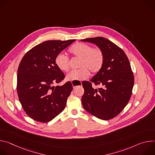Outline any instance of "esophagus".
<instances>
[{"mask_svg":"<svg viewBox=\"0 0 155 155\" xmlns=\"http://www.w3.org/2000/svg\"><path fill=\"white\" fill-rule=\"evenodd\" d=\"M80 83H81V82H80ZM72 86H73V87H74V88H75V87H76V86H75V84H74V83H72Z\"/></svg>","mask_w":155,"mask_h":155,"instance_id":"esophagus-1","label":"esophagus"}]
</instances>
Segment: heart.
Masks as SVG:
<instances>
[{
    "mask_svg": "<svg viewBox=\"0 0 155 155\" xmlns=\"http://www.w3.org/2000/svg\"><path fill=\"white\" fill-rule=\"evenodd\" d=\"M69 52L75 58H80L79 69L72 71L68 75V80H80L87 78L91 71L93 74L99 72L104 63L103 51L97 48H93L88 44L78 42L74 45ZM57 68L63 72H68L70 68V59L64 53L58 54L55 58Z\"/></svg>",
    "mask_w": 155,
    "mask_h": 155,
    "instance_id": "obj_1",
    "label": "heart"
}]
</instances>
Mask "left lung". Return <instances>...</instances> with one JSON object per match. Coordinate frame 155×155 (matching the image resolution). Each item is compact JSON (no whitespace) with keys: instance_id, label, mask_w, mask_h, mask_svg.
<instances>
[{"instance_id":"1","label":"left lung","mask_w":155,"mask_h":155,"mask_svg":"<svg viewBox=\"0 0 155 155\" xmlns=\"http://www.w3.org/2000/svg\"><path fill=\"white\" fill-rule=\"evenodd\" d=\"M81 41L96 44L104 54L101 70L90 81L82 82L83 107L97 118L112 119L121 112L132 95L134 77L129 61L121 48L105 38L97 37ZM92 83L101 87L96 89Z\"/></svg>"}]
</instances>
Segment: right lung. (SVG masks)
<instances>
[{"instance_id":"right-lung-1","label":"right lung","mask_w":155,"mask_h":155,"mask_svg":"<svg viewBox=\"0 0 155 155\" xmlns=\"http://www.w3.org/2000/svg\"><path fill=\"white\" fill-rule=\"evenodd\" d=\"M75 41H43L22 58L18 69L17 93L25 112L34 120L48 123L65 108L73 87L69 81L61 86H53L65 78L54 60Z\"/></svg>"}]
</instances>
